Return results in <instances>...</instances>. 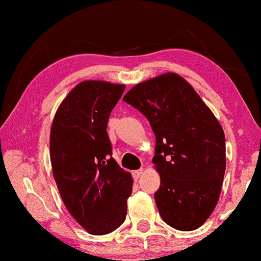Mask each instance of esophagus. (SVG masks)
Wrapping results in <instances>:
<instances>
[{
	"label": "esophagus",
	"mask_w": 261,
	"mask_h": 261,
	"mask_svg": "<svg viewBox=\"0 0 261 261\" xmlns=\"http://www.w3.org/2000/svg\"><path fill=\"white\" fill-rule=\"evenodd\" d=\"M142 173H144V169H140V170H135V171H133V177L135 178V179H138V178L140 177Z\"/></svg>",
	"instance_id": "1"
}]
</instances>
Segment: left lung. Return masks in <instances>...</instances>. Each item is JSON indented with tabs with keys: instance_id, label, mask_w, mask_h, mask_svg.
Segmentation results:
<instances>
[{
	"instance_id": "left-lung-1",
	"label": "left lung",
	"mask_w": 261,
	"mask_h": 261,
	"mask_svg": "<svg viewBox=\"0 0 261 261\" xmlns=\"http://www.w3.org/2000/svg\"><path fill=\"white\" fill-rule=\"evenodd\" d=\"M123 101L146 116L155 135L153 164L159 214L178 230H195L212 215L226 171L222 127L194 88L177 73L139 83Z\"/></svg>"
}]
</instances>
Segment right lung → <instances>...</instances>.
<instances>
[{
    "instance_id": "1",
    "label": "right lung",
    "mask_w": 261,
    "mask_h": 261,
    "mask_svg": "<svg viewBox=\"0 0 261 261\" xmlns=\"http://www.w3.org/2000/svg\"><path fill=\"white\" fill-rule=\"evenodd\" d=\"M123 84L84 81L57 110L49 135L53 177L64 204L88 233L105 235L123 223L132 174L112 156L107 124Z\"/></svg>"
}]
</instances>
